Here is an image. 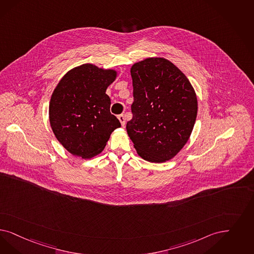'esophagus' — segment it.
Here are the masks:
<instances>
[{
  "label": "esophagus",
  "mask_w": 254,
  "mask_h": 254,
  "mask_svg": "<svg viewBox=\"0 0 254 254\" xmlns=\"http://www.w3.org/2000/svg\"><path fill=\"white\" fill-rule=\"evenodd\" d=\"M118 119H119V121L121 123V125H122V127L125 126V124H126V119H125V116L123 115V114H120V115H118Z\"/></svg>",
  "instance_id": "1"
}]
</instances>
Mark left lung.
Masks as SVG:
<instances>
[{"mask_svg": "<svg viewBox=\"0 0 254 254\" xmlns=\"http://www.w3.org/2000/svg\"><path fill=\"white\" fill-rule=\"evenodd\" d=\"M130 74L134 102L128 137L140 158L166 162L191 135L198 112L195 90L184 73L162 57L135 63Z\"/></svg>", "mask_w": 254, "mask_h": 254, "instance_id": "1", "label": "left lung"}]
</instances>
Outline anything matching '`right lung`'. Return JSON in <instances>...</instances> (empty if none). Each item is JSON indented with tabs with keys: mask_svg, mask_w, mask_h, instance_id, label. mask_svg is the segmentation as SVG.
I'll use <instances>...</instances> for the list:
<instances>
[{
	"mask_svg": "<svg viewBox=\"0 0 254 254\" xmlns=\"http://www.w3.org/2000/svg\"><path fill=\"white\" fill-rule=\"evenodd\" d=\"M116 70L83 64L70 69L53 90L49 119L56 139L71 155L92 158L105 148L111 134L121 127L111 114L106 90Z\"/></svg>",
	"mask_w": 254,
	"mask_h": 254,
	"instance_id": "obj_1",
	"label": "right lung"
}]
</instances>
